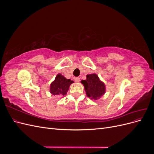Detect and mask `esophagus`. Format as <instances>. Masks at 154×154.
Here are the masks:
<instances>
[{"label": "esophagus", "mask_w": 154, "mask_h": 154, "mask_svg": "<svg viewBox=\"0 0 154 154\" xmlns=\"http://www.w3.org/2000/svg\"><path fill=\"white\" fill-rule=\"evenodd\" d=\"M74 81L76 82H79L80 81V78H79V77H74Z\"/></svg>", "instance_id": "esophagus-1"}]
</instances>
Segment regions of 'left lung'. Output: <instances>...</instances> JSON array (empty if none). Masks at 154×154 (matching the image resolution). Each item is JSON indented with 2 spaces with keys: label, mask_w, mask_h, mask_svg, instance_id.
Listing matches in <instances>:
<instances>
[{
  "label": "left lung",
  "mask_w": 154,
  "mask_h": 154,
  "mask_svg": "<svg viewBox=\"0 0 154 154\" xmlns=\"http://www.w3.org/2000/svg\"><path fill=\"white\" fill-rule=\"evenodd\" d=\"M81 82L85 87L87 96L91 97V99L96 100L105 94V84L100 80L96 74H87L86 80H82Z\"/></svg>",
  "instance_id": "8db88e82"
}]
</instances>
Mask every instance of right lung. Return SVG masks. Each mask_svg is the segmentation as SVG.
I'll use <instances>...</instances> for the list:
<instances>
[{"instance_id":"right-lung-1","label":"right lung","mask_w":154,"mask_h":154,"mask_svg":"<svg viewBox=\"0 0 154 154\" xmlns=\"http://www.w3.org/2000/svg\"><path fill=\"white\" fill-rule=\"evenodd\" d=\"M73 83L70 79H66L62 74H58L56 76L55 80L50 86V92L53 95L66 94L68 91L69 86Z\"/></svg>"}]
</instances>
